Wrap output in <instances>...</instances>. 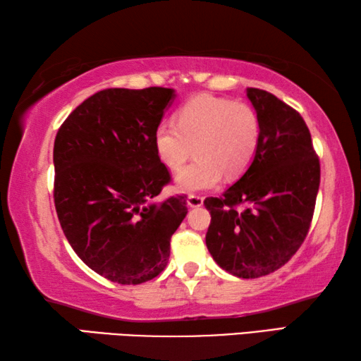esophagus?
<instances>
[{"mask_svg": "<svg viewBox=\"0 0 361 361\" xmlns=\"http://www.w3.org/2000/svg\"><path fill=\"white\" fill-rule=\"evenodd\" d=\"M204 204V197L200 194H189L188 195V205L189 207H200Z\"/></svg>", "mask_w": 361, "mask_h": 361, "instance_id": "1", "label": "esophagus"}]
</instances>
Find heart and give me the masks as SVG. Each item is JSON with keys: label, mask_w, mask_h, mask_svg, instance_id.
<instances>
[{"label": "heart", "mask_w": 361, "mask_h": 361, "mask_svg": "<svg viewBox=\"0 0 361 361\" xmlns=\"http://www.w3.org/2000/svg\"><path fill=\"white\" fill-rule=\"evenodd\" d=\"M261 142L255 109L243 102L195 95L183 103L175 122H161L152 133L154 151L164 166L178 170L195 146V161L176 175L186 192L218 186L224 175L240 176L252 166Z\"/></svg>", "instance_id": "obj_1"}]
</instances>
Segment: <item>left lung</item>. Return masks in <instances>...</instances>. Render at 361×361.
Segmentation results:
<instances>
[{
    "mask_svg": "<svg viewBox=\"0 0 361 361\" xmlns=\"http://www.w3.org/2000/svg\"><path fill=\"white\" fill-rule=\"evenodd\" d=\"M247 97L261 124L252 166L219 197H207L205 243L226 272L258 279L286 264L307 235L320 186V159L295 108L266 90Z\"/></svg>",
    "mask_w": 361,
    "mask_h": 361,
    "instance_id": "1",
    "label": "left lung"
}]
</instances>
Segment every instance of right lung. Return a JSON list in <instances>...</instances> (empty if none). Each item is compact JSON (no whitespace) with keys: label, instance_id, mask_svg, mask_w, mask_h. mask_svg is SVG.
<instances>
[{"label":"right lung","instance_id":"1","mask_svg":"<svg viewBox=\"0 0 361 361\" xmlns=\"http://www.w3.org/2000/svg\"><path fill=\"white\" fill-rule=\"evenodd\" d=\"M173 90L105 89L65 119L54 143V204L71 248L121 285L157 277L188 213L186 195L156 202L172 181L152 133Z\"/></svg>","mask_w":361,"mask_h":361}]
</instances>
